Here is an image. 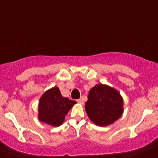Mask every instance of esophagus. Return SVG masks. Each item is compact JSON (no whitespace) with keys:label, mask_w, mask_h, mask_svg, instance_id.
Masks as SVG:
<instances>
[{"label":"esophagus","mask_w":158,"mask_h":158,"mask_svg":"<svg viewBox=\"0 0 158 158\" xmlns=\"http://www.w3.org/2000/svg\"><path fill=\"white\" fill-rule=\"evenodd\" d=\"M77 101L79 103H81V104L84 103V100H83V98H80V99H78V100H77Z\"/></svg>","instance_id":"obj_1"}]
</instances>
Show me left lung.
I'll return each mask as SVG.
<instances>
[{
    "label": "left lung",
    "instance_id": "1",
    "mask_svg": "<svg viewBox=\"0 0 158 158\" xmlns=\"http://www.w3.org/2000/svg\"><path fill=\"white\" fill-rule=\"evenodd\" d=\"M85 110L97 126L113 124L123 113V99L119 93L105 84H97L90 90Z\"/></svg>",
    "mask_w": 158,
    "mask_h": 158
}]
</instances>
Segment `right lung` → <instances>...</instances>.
<instances>
[{"label": "right lung", "mask_w": 158, "mask_h": 158, "mask_svg": "<svg viewBox=\"0 0 158 158\" xmlns=\"http://www.w3.org/2000/svg\"><path fill=\"white\" fill-rule=\"evenodd\" d=\"M77 102L61 96L58 87L45 91L39 103V119L52 126H59L64 117Z\"/></svg>", "instance_id": "add662e5"}]
</instances>
